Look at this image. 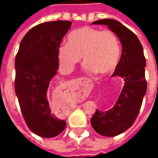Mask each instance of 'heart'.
I'll use <instances>...</instances> for the list:
<instances>
[{"label": "heart", "instance_id": "1", "mask_svg": "<svg viewBox=\"0 0 158 158\" xmlns=\"http://www.w3.org/2000/svg\"><path fill=\"white\" fill-rule=\"evenodd\" d=\"M120 45L116 35L109 29L84 26L73 30L68 35V43L57 50L59 63L67 72H71L82 56L86 70L108 75L114 72L120 59Z\"/></svg>", "mask_w": 158, "mask_h": 158}]
</instances>
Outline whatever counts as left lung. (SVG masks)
I'll return each instance as SVG.
<instances>
[{"mask_svg":"<svg viewBox=\"0 0 158 158\" xmlns=\"http://www.w3.org/2000/svg\"><path fill=\"white\" fill-rule=\"evenodd\" d=\"M93 24L106 25L120 40L121 58L113 76L124 80L118 99L111 109L96 113L90 119L93 129L107 137L118 135L130 128L139 114L147 84L145 77L146 58L139 39L127 27L114 19H101Z\"/></svg>","mask_w":158,"mask_h":158,"instance_id":"1","label":"left lung"}]
</instances>
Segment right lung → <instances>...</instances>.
<instances>
[{
  "label": "right lung",
  "mask_w": 158,
  "mask_h": 158,
  "mask_svg": "<svg viewBox=\"0 0 158 158\" xmlns=\"http://www.w3.org/2000/svg\"><path fill=\"white\" fill-rule=\"evenodd\" d=\"M72 23L52 21L40 23L23 38L15 58V92L29 129L43 138L58 135L64 120L52 113L47 89L58 69L57 50Z\"/></svg>",
  "instance_id": "1"
}]
</instances>
